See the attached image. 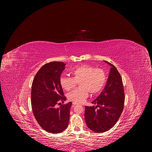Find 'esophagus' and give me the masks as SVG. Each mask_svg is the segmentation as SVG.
Masks as SVG:
<instances>
[{
	"mask_svg": "<svg viewBox=\"0 0 152 152\" xmlns=\"http://www.w3.org/2000/svg\"><path fill=\"white\" fill-rule=\"evenodd\" d=\"M79 104V103H77L76 102H73V105H76V104Z\"/></svg>",
	"mask_w": 152,
	"mask_h": 152,
	"instance_id": "1",
	"label": "esophagus"
}]
</instances>
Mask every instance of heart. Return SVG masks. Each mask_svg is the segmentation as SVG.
I'll return each mask as SVG.
<instances>
[{"mask_svg": "<svg viewBox=\"0 0 152 152\" xmlns=\"http://www.w3.org/2000/svg\"><path fill=\"white\" fill-rule=\"evenodd\" d=\"M71 73L72 77L61 76L59 83L66 91L72 90L77 82L80 86L77 89L67 94L69 100L82 103L88 97L89 92L92 94L99 93L103 88L106 76L103 70L96 69L89 65H82L73 69Z\"/></svg>", "mask_w": 152, "mask_h": 152, "instance_id": "b5f03b06", "label": "heart"}]
</instances>
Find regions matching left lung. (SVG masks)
Returning a JSON list of instances; mask_svg holds the SVG:
<instances>
[{"instance_id":"8db88e82","label":"left lung","mask_w":152,"mask_h":152,"mask_svg":"<svg viewBox=\"0 0 152 152\" xmlns=\"http://www.w3.org/2000/svg\"><path fill=\"white\" fill-rule=\"evenodd\" d=\"M111 66L105 87L91 103L96 106H85V120L91 131L102 133L111 129L119 119L124 107V91L122 79L116 67Z\"/></svg>"}]
</instances>
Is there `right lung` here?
Listing matches in <instances>:
<instances>
[{
  "label": "right lung",
  "mask_w": 152,
  "mask_h": 152,
  "mask_svg": "<svg viewBox=\"0 0 152 152\" xmlns=\"http://www.w3.org/2000/svg\"><path fill=\"white\" fill-rule=\"evenodd\" d=\"M62 62H51L42 66L37 73L32 84V111L39 125L52 134L63 132L69 124L72 102L66 101L59 83L61 75L65 69ZM58 104L59 108L56 107Z\"/></svg>",
  "instance_id": "right-lung-1"
}]
</instances>
